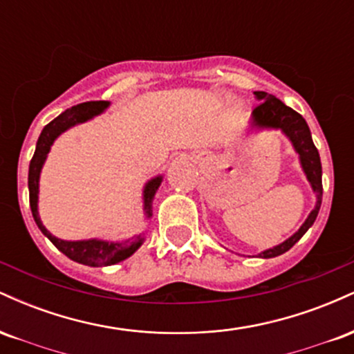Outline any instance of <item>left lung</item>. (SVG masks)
Here are the masks:
<instances>
[{"instance_id": "8db88e82", "label": "left lung", "mask_w": 354, "mask_h": 354, "mask_svg": "<svg viewBox=\"0 0 354 354\" xmlns=\"http://www.w3.org/2000/svg\"><path fill=\"white\" fill-rule=\"evenodd\" d=\"M256 98L259 100V103L256 104L253 109V124L259 126V128H276L281 129V131L291 140L296 153L299 154V160H301V166L306 173L308 181L311 183L313 189L316 193V206L311 211L310 216L306 218V221L303 223V226L299 228L291 238H288L286 241L281 245L271 248V250L263 251L259 253V258H274L286 253L290 248L295 246V243H298L299 239L308 230L311 228V225L315 223L316 216H318V211L321 206V198H323V183H321V160L319 153L316 149L315 143H313L311 131L308 128L304 118L296 113L293 108L286 106L281 100H278L276 96L270 95L265 91H254Z\"/></svg>"}]
</instances>
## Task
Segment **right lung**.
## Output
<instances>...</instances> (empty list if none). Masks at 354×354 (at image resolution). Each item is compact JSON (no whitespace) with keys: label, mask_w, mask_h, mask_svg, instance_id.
<instances>
[{"label":"right lung","mask_w":354,"mask_h":354,"mask_svg":"<svg viewBox=\"0 0 354 354\" xmlns=\"http://www.w3.org/2000/svg\"><path fill=\"white\" fill-rule=\"evenodd\" d=\"M106 101H88V103L76 104V106L68 108L66 111H63L58 118L48 123L43 128L41 135L38 138V143H36V151L31 158L30 163V173H28V188H30V206L33 218L38 225V228L41 230V233L46 236L50 241L55 245L63 254H66L68 258L73 261L81 263V265L86 266H108L115 265V263L123 261V259L129 258L138 248L143 243V238L135 236L131 241L124 243H109V241H101V239H86V241H63V239L55 238L53 234L43 226L41 219L38 216V181H39V173H41L43 163L46 160V154L50 153V148L53 141L58 138L61 133L66 131L71 126L83 123V121L91 120L93 116L100 115L104 109L108 108ZM161 185V176L153 178L151 181L146 183L145 186V213L146 218H151V203L154 198V193L160 188Z\"/></svg>","instance_id":"add662e5"}]
</instances>
